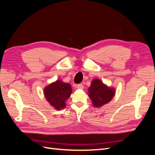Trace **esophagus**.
Masks as SVG:
<instances>
[{
	"mask_svg": "<svg viewBox=\"0 0 155 155\" xmlns=\"http://www.w3.org/2000/svg\"><path fill=\"white\" fill-rule=\"evenodd\" d=\"M76 87L77 89H83L84 88L82 84H78V85H76Z\"/></svg>",
	"mask_w": 155,
	"mask_h": 155,
	"instance_id": "34e87169",
	"label": "esophagus"
}]
</instances>
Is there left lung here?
<instances>
[{"instance_id": "left-lung-1", "label": "left lung", "mask_w": 155, "mask_h": 155, "mask_svg": "<svg viewBox=\"0 0 155 155\" xmlns=\"http://www.w3.org/2000/svg\"><path fill=\"white\" fill-rule=\"evenodd\" d=\"M88 95L95 107H101L110 102L115 94V89L107 87L98 79H93Z\"/></svg>"}]
</instances>
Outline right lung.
<instances>
[{
  "label": "right lung",
  "mask_w": 155,
  "mask_h": 155,
  "mask_svg": "<svg viewBox=\"0 0 155 155\" xmlns=\"http://www.w3.org/2000/svg\"><path fill=\"white\" fill-rule=\"evenodd\" d=\"M72 94V87L69 83L57 80L46 86L44 95L46 100L56 110H59L66 107L65 101Z\"/></svg>",
  "instance_id": "right-lung-1"
}]
</instances>
